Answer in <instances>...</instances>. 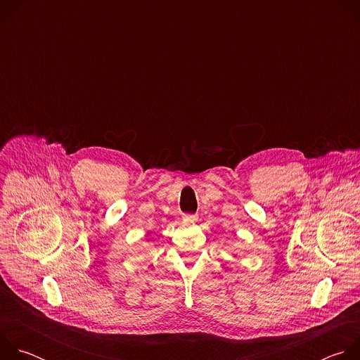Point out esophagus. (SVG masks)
<instances>
[{
  "label": "esophagus",
  "mask_w": 360,
  "mask_h": 360,
  "mask_svg": "<svg viewBox=\"0 0 360 360\" xmlns=\"http://www.w3.org/2000/svg\"><path fill=\"white\" fill-rule=\"evenodd\" d=\"M184 218H185L186 221H189V222H195V221L198 219V217H196L195 214H185Z\"/></svg>",
  "instance_id": "obj_1"
}]
</instances>
